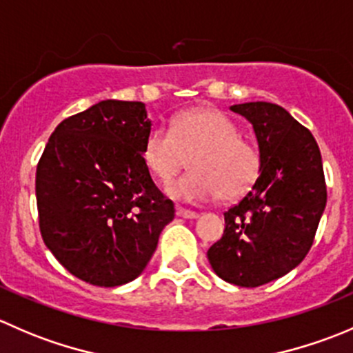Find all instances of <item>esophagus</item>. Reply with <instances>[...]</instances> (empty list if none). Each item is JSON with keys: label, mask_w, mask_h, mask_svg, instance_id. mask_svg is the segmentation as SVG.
Masks as SVG:
<instances>
[{"label": "esophagus", "mask_w": 353, "mask_h": 353, "mask_svg": "<svg viewBox=\"0 0 353 353\" xmlns=\"http://www.w3.org/2000/svg\"><path fill=\"white\" fill-rule=\"evenodd\" d=\"M176 215L181 216V219L193 220V219H196L198 213L196 212H191V210H186V208H181V206H179V208L176 210Z\"/></svg>", "instance_id": "esophagus-1"}]
</instances>
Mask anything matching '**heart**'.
I'll return each mask as SVG.
<instances>
[{
    "label": "heart",
    "instance_id": "b5f03b06",
    "mask_svg": "<svg viewBox=\"0 0 353 353\" xmlns=\"http://www.w3.org/2000/svg\"><path fill=\"white\" fill-rule=\"evenodd\" d=\"M191 170L167 186V194L186 203L244 196L258 181L261 157L243 140L239 126L216 109H191L174 119L172 130L154 126L147 133L141 157L159 183H169L184 167Z\"/></svg>",
    "mask_w": 353,
    "mask_h": 353
}]
</instances>
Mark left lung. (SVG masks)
Instances as JSON below:
<instances>
[{
	"label": "left lung",
	"mask_w": 353,
	"mask_h": 353,
	"mask_svg": "<svg viewBox=\"0 0 353 353\" xmlns=\"http://www.w3.org/2000/svg\"><path fill=\"white\" fill-rule=\"evenodd\" d=\"M252 124L261 172L236 206L223 213L222 239L206 256L213 272L239 287L287 275L311 249L326 206L321 152L307 128L272 102L230 105Z\"/></svg>",
	"instance_id": "1"
}]
</instances>
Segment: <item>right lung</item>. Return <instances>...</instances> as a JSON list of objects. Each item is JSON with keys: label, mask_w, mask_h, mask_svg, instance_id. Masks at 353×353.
I'll use <instances>...</instances> for the list:
<instances>
[{"label": "right lung", "mask_w": 353, "mask_h": 353, "mask_svg": "<svg viewBox=\"0 0 353 353\" xmlns=\"http://www.w3.org/2000/svg\"><path fill=\"white\" fill-rule=\"evenodd\" d=\"M143 102L102 101L58 124L35 174L49 251L83 282L117 287L141 275L174 219L141 157Z\"/></svg>", "instance_id": "obj_1"}]
</instances>
